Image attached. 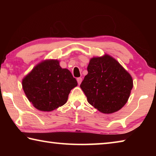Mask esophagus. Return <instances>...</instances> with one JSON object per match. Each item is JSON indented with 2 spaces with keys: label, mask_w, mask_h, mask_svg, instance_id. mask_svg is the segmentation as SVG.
<instances>
[{
  "label": "esophagus",
  "mask_w": 156,
  "mask_h": 156,
  "mask_svg": "<svg viewBox=\"0 0 156 156\" xmlns=\"http://www.w3.org/2000/svg\"><path fill=\"white\" fill-rule=\"evenodd\" d=\"M77 82H78V84H80L81 82H82V78H77Z\"/></svg>",
  "instance_id": "1"
}]
</instances>
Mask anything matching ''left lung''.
Instances as JSON below:
<instances>
[{"mask_svg": "<svg viewBox=\"0 0 156 156\" xmlns=\"http://www.w3.org/2000/svg\"><path fill=\"white\" fill-rule=\"evenodd\" d=\"M80 88L89 104L103 113H113L125 106L133 80L117 60L109 55L92 58Z\"/></svg>", "mask_w": 156, "mask_h": 156, "instance_id": "obj_1", "label": "left lung"}]
</instances>
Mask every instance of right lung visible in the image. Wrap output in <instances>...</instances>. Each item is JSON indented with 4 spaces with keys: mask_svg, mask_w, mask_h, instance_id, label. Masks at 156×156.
Returning a JSON list of instances; mask_svg holds the SVG:
<instances>
[{
    "mask_svg": "<svg viewBox=\"0 0 156 156\" xmlns=\"http://www.w3.org/2000/svg\"><path fill=\"white\" fill-rule=\"evenodd\" d=\"M77 84L72 73L60 67L58 60L39 63L22 82L28 100L43 112H51L65 105L71 90Z\"/></svg>",
    "mask_w": 156,
    "mask_h": 156,
    "instance_id": "add662e5",
    "label": "right lung"
}]
</instances>
